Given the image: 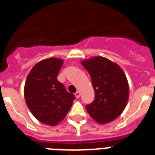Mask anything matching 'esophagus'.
<instances>
[{
  "label": "esophagus",
  "instance_id": "34e87169",
  "mask_svg": "<svg viewBox=\"0 0 155 155\" xmlns=\"http://www.w3.org/2000/svg\"><path fill=\"white\" fill-rule=\"evenodd\" d=\"M75 97H76V98H79V97H80V91H77V92H75Z\"/></svg>",
  "mask_w": 155,
  "mask_h": 155
}]
</instances>
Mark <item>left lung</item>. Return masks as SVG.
<instances>
[{
    "label": "left lung",
    "instance_id": "left-lung-1",
    "mask_svg": "<svg viewBox=\"0 0 155 155\" xmlns=\"http://www.w3.org/2000/svg\"><path fill=\"white\" fill-rule=\"evenodd\" d=\"M91 75L95 100L86 106L87 113L98 124L113 121L122 113L127 104L130 87L120 67L102 56L81 61Z\"/></svg>",
    "mask_w": 155,
    "mask_h": 155
}]
</instances>
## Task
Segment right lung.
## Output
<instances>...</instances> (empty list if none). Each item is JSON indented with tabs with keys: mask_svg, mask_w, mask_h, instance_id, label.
I'll return each instance as SVG.
<instances>
[{
	"mask_svg": "<svg viewBox=\"0 0 155 155\" xmlns=\"http://www.w3.org/2000/svg\"><path fill=\"white\" fill-rule=\"evenodd\" d=\"M63 63V59L58 58L38 62L28 74L24 87L25 103L31 113L40 122L51 126L64 119L75 98L57 80Z\"/></svg>",
	"mask_w": 155,
	"mask_h": 155,
	"instance_id": "1",
	"label": "right lung"
}]
</instances>
